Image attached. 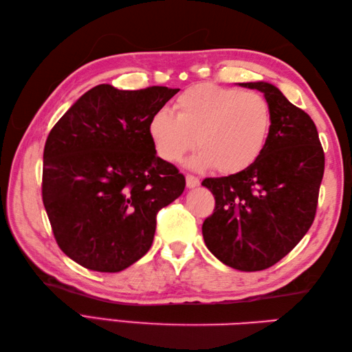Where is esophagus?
I'll return each instance as SVG.
<instances>
[{
	"mask_svg": "<svg viewBox=\"0 0 352 352\" xmlns=\"http://www.w3.org/2000/svg\"><path fill=\"white\" fill-rule=\"evenodd\" d=\"M186 184H188V188L192 189V188H197V186H199V178L192 175V174H188L186 175Z\"/></svg>",
	"mask_w": 352,
	"mask_h": 352,
	"instance_id": "34e87169",
	"label": "esophagus"
}]
</instances>
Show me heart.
I'll return each mask as SVG.
<instances>
[{"label": "heart", "mask_w": 352, "mask_h": 352, "mask_svg": "<svg viewBox=\"0 0 352 352\" xmlns=\"http://www.w3.org/2000/svg\"><path fill=\"white\" fill-rule=\"evenodd\" d=\"M175 110L177 115L160 109L149 118L157 154L177 163L198 145L193 163L223 175L250 168L263 153L272 126L263 95L214 83L186 89L175 100Z\"/></svg>", "instance_id": "obj_1"}]
</instances>
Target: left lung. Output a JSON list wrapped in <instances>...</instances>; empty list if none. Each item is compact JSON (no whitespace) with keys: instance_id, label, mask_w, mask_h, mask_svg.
I'll return each mask as SVG.
<instances>
[{"instance_id":"8db88e82","label":"left lung","mask_w":352,"mask_h":352,"mask_svg":"<svg viewBox=\"0 0 352 352\" xmlns=\"http://www.w3.org/2000/svg\"><path fill=\"white\" fill-rule=\"evenodd\" d=\"M257 89L272 111L263 153L237 174L206 178L214 197L213 213L203 223L207 248L239 271H263L295 248L316 216L325 155L313 119L275 86Z\"/></svg>"}]
</instances>
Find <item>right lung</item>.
Wrapping results in <instances>:
<instances>
[{
	"label": "right lung",
	"mask_w": 352,
	"mask_h": 352,
	"mask_svg": "<svg viewBox=\"0 0 352 352\" xmlns=\"http://www.w3.org/2000/svg\"><path fill=\"white\" fill-rule=\"evenodd\" d=\"M178 91L95 86L50 131L42 201L58 248L83 267L119 272L144 257L157 213L183 193L184 175L155 154L148 133Z\"/></svg>",
	"instance_id": "add662e5"
}]
</instances>
